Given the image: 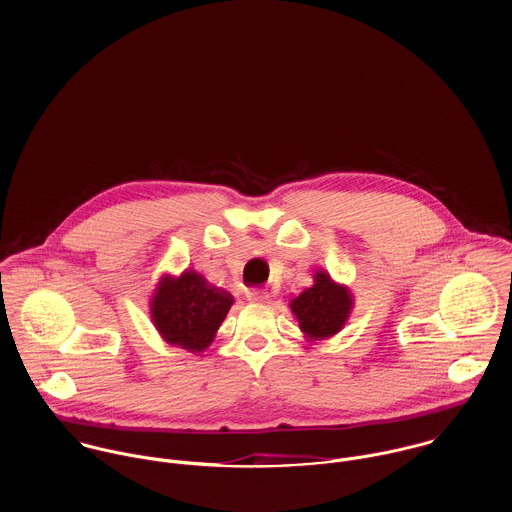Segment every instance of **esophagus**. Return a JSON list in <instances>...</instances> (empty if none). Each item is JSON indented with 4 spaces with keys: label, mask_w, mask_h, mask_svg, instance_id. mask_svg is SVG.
I'll list each match as a JSON object with an SVG mask.
<instances>
[{
    "label": "esophagus",
    "mask_w": 512,
    "mask_h": 512,
    "mask_svg": "<svg viewBox=\"0 0 512 512\" xmlns=\"http://www.w3.org/2000/svg\"><path fill=\"white\" fill-rule=\"evenodd\" d=\"M248 297H250L252 301L262 303V301L268 299V292H266V290H252V292L248 293Z\"/></svg>",
    "instance_id": "esophagus-1"
}]
</instances>
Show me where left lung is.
<instances>
[{
	"instance_id": "obj_1",
	"label": "left lung",
	"mask_w": 512,
	"mask_h": 512,
	"mask_svg": "<svg viewBox=\"0 0 512 512\" xmlns=\"http://www.w3.org/2000/svg\"><path fill=\"white\" fill-rule=\"evenodd\" d=\"M315 284L292 299L290 307L299 329L309 341L333 337L343 329L353 309L349 288L335 284L323 270L315 272Z\"/></svg>"
}]
</instances>
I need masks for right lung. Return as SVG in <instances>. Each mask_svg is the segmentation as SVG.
<instances>
[{
	"instance_id": "right-lung-1",
	"label": "right lung",
	"mask_w": 512,
	"mask_h": 512,
	"mask_svg": "<svg viewBox=\"0 0 512 512\" xmlns=\"http://www.w3.org/2000/svg\"><path fill=\"white\" fill-rule=\"evenodd\" d=\"M232 295L211 286L201 274L185 270L179 278L163 276L151 297V321L169 343L191 353L205 351L224 321Z\"/></svg>"
}]
</instances>
